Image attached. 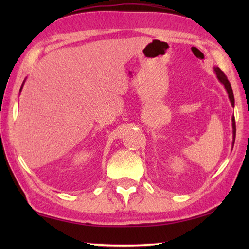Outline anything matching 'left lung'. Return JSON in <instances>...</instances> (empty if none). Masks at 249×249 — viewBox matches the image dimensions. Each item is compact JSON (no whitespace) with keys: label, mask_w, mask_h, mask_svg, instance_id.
<instances>
[{"label":"left lung","mask_w":249,"mask_h":249,"mask_svg":"<svg viewBox=\"0 0 249 249\" xmlns=\"http://www.w3.org/2000/svg\"><path fill=\"white\" fill-rule=\"evenodd\" d=\"M214 70H215V73H216V75H217V79L220 80V81H221L223 84H224V87H225V89H226V91H227V93H229V98H230V100H231V105H234V94H233V90H231V83H230L229 80H227L225 73L223 72V71H222L220 68H217V67H216V68H214ZM231 122H233V138H234L233 144H234L235 136H236V125H235V119H234V117H233V119H231Z\"/></svg>","instance_id":"obj_1"}]
</instances>
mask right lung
Wrapping results in <instances>:
<instances>
[{"label": "right lung", "instance_id": "1", "mask_svg": "<svg viewBox=\"0 0 249 249\" xmlns=\"http://www.w3.org/2000/svg\"><path fill=\"white\" fill-rule=\"evenodd\" d=\"M20 89H22V88H20Z\"/></svg>", "mask_w": 249, "mask_h": 249}]
</instances>
